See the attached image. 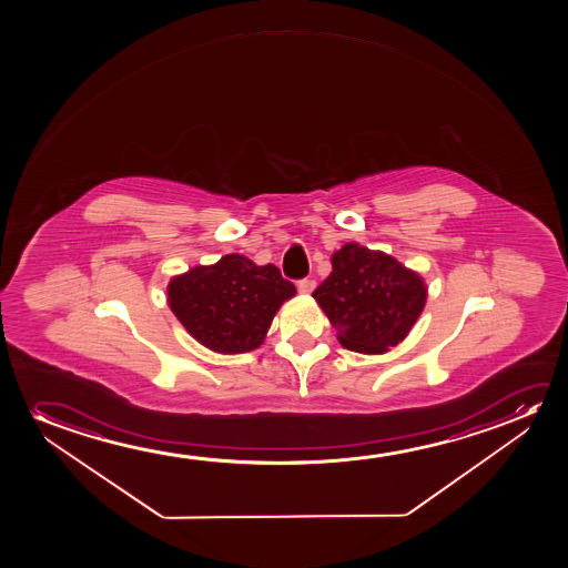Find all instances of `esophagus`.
<instances>
[{
  "label": "esophagus",
  "mask_w": 568,
  "mask_h": 568,
  "mask_svg": "<svg viewBox=\"0 0 568 568\" xmlns=\"http://www.w3.org/2000/svg\"><path fill=\"white\" fill-rule=\"evenodd\" d=\"M296 287H298V293H303V295H311L314 287H316V283L312 280H301Z\"/></svg>",
  "instance_id": "34e87169"
}]
</instances>
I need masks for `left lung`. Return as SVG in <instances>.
Masks as SVG:
<instances>
[{"mask_svg":"<svg viewBox=\"0 0 568 568\" xmlns=\"http://www.w3.org/2000/svg\"><path fill=\"white\" fill-rule=\"evenodd\" d=\"M312 296L345 349L381 355L412 332L427 285L396 257L347 242L334 252L332 273Z\"/></svg>","mask_w":568,"mask_h":568,"instance_id":"left-lung-1","label":"left lung"}]
</instances>
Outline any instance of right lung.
<instances>
[{
	"label": "right lung",
	"mask_w": 568,
	"mask_h": 568,
	"mask_svg": "<svg viewBox=\"0 0 568 568\" xmlns=\"http://www.w3.org/2000/svg\"><path fill=\"white\" fill-rule=\"evenodd\" d=\"M166 293L171 311L195 342L213 353L239 355L264 343L273 316L296 288L273 264L226 254L217 264L174 275Z\"/></svg>",
	"instance_id": "right-lung-1"
}]
</instances>
